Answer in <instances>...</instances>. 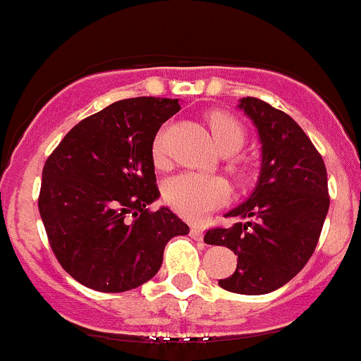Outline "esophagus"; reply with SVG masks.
<instances>
[{
  "instance_id": "esophagus-1",
  "label": "esophagus",
  "mask_w": 361,
  "mask_h": 361,
  "mask_svg": "<svg viewBox=\"0 0 361 361\" xmlns=\"http://www.w3.org/2000/svg\"><path fill=\"white\" fill-rule=\"evenodd\" d=\"M190 235L193 238H197V240H200V238L204 237V228H202V226H191Z\"/></svg>"
}]
</instances>
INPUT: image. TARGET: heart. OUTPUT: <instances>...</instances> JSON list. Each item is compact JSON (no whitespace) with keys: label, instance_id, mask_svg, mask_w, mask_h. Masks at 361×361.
<instances>
[{"label":"heart","instance_id":"heart-1","mask_svg":"<svg viewBox=\"0 0 361 361\" xmlns=\"http://www.w3.org/2000/svg\"><path fill=\"white\" fill-rule=\"evenodd\" d=\"M209 128L216 148L231 146L237 152L244 142V128L235 117L224 111H212L208 116ZM155 164H164V149H162V133L155 137L152 146ZM228 197V186L215 175L184 171L168 178L164 184V199L171 208L183 216L191 220L202 219L206 213L215 209Z\"/></svg>","mask_w":361,"mask_h":361}]
</instances>
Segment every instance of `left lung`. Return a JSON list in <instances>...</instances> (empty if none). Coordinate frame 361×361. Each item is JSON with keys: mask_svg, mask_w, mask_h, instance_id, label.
Instances as JSON below:
<instances>
[{"mask_svg": "<svg viewBox=\"0 0 361 361\" xmlns=\"http://www.w3.org/2000/svg\"><path fill=\"white\" fill-rule=\"evenodd\" d=\"M238 108L253 121L262 145L260 177L250 199L226 213L231 228H213L204 242L237 255V269L219 280L226 291L266 295L304 269L329 212L324 159L304 130L282 110L257 97Z\"/></svg>", "mask_w": 361, "mask_h": 361, "instance_id": "obj_1", "label": "left lung"}]
</instances>
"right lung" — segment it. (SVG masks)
I'll return each instance as SVG.
<instances>
[{
  "label": "right lung",
  "instance_id": "right-lung-1",
  "mask_svg": "<svg viewBox=\"0 0 361 361\" xmlns=\"http://www.w3.org/2000/svg\"><path fill=\"white\" fill-rule=\"evenodd\" d=\"M178 99L133 97L75 124L43 166L39 206L57 262L101 293L135 289L157 275L170 238L190 228L159 199L153 139Z\"/></svg>",
  "mask_w": 361,
  "mask_h": 361
}]
</instances>
